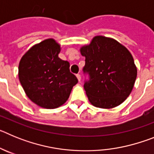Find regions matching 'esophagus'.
<instances>
[{"label":"esophagus","instance_id":"obj_1","mask_svg":"<svg viewBox=\"0 0 154 154\" xmlns=\"http://www.w3.org/2000/svg\"><path fill=\"white\" fill-rule=\"evenodd\" d=\"M76 77H77V79H78L79 82L81 81V75H80L79 74H77V75H76Z\"/></svg>","mask_w":154,"mask_h":154}]
</instances>
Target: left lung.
<instances>
[{
	"label": "left lung",
	"instance_id": "left-lung-1",
	"mask_svg": "<svg viewBox=\"0 0 154 154\" xmlns=\"http://www.w3.org/2000/svg\"><path fill=\"white\" fill-rule=\"evenodd\" d=\"M79 51L85 58L83 70L90 75L84 89L91 104L112 109L123 103L131 93L137 75L130 51L115 39L103 35L93 37Z\"/></svg>",
	"mask_w": 154,
	"mask_h": 154
}]
</instances>
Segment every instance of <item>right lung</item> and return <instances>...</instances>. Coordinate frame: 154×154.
Here are the masks:
<instances>
[{
  "mask_svg": "<svg viewBox=\"0 0 154 154\" xmlns=\"http://www.w3.org/2000/svg\"><path fill=\"white\" fill-rule=\"evenodd\" d=\"M61 45L54 38L35 44L21 57L18 79L24 92L34 103L55 109L67 101L78 79L70 72V64L58 54Z\"/></svg>",
  "mask_w": 154,
  "mask_h": 154,
  "instance_id": "add662e5",
  "label": "right lung"
}]
</instances>
